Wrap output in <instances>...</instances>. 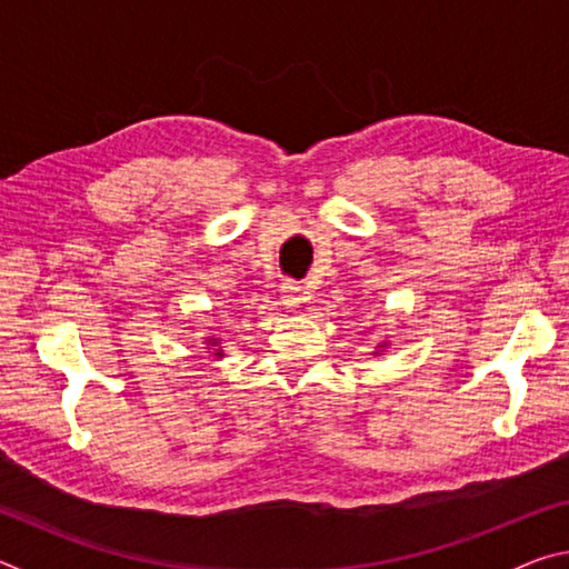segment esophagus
Returning a JSON list of instances; mask_svg holds the SVG:
<instances>
[{
	"label": "esophagus",
	"mask_w": 569,
	"mask_h": 569,
	"mask_svg": "<svg viewBox=\"0 0 569 569\" xmlns=\"http://www.w3.org/2000/svg\"><path fill=\"white\" fill-rule=\"evenodd\" d=\"M281 301H283V306H288V308H296L298 303H303V301H306L303 286L298 283V281H286V283L281 286Z\"/></svg>",
	"instance_id": "34e87169"
}]
</instances>
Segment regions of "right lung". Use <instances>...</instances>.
I'll use <instances>...</instances> for the list:
<instances>
[{
  "label": "right lung",
  "instance_id": "1",
  "mask_svg": "<svg viewBox=\"0 0 569 569\" xmlns=\"http://www.w3.org/2000/svg\"><path fill=\"white\" fill-rule=\"evenodd\" d=\"M213 343H216V339H213Z\"/></svg>",
  "mask_w": 569,
  "mask_h": 569
}]
</instances>
